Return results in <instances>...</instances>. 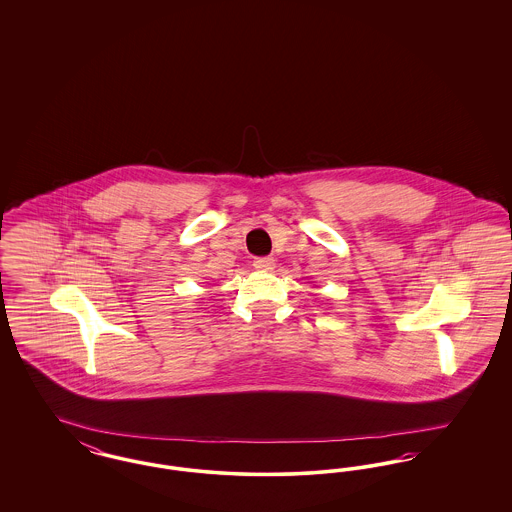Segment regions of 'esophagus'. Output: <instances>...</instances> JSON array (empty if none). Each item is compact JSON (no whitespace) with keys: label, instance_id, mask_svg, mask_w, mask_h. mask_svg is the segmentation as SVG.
<instances>
[{"label":"esophagus","instance_id":"obj_1","mask_svg":"<svg viewBox=\"0 0 512 512\" xmlns=\"http://www.w3.org/2000/svg\"><path fill=\"white\" fill-rule=\"evenodd\" d=\"M253 267L257 268L259 272H270V270H274L276 263H274L272 257H257L253 261Z\"/></svg>","mask_w":512,"mask_h":512}]
</instances>
